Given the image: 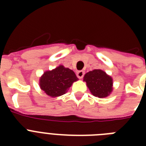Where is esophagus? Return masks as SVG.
Returning <instances> with one entry per match:
<instances>
[{
    "instance_id": "1",
    "label": "esophagus",
    "mask_w": 146,
    "mask_h": 146,
    "mask_svg": "<svg viewBox=\"0 0 146 146\" xmlns=\"http://www.w3.org/2000/svg\"><path fill=\"white\" fill-rule=\"evenodd\" d=\"M84 74H85L84 71H82V70H80V71H78V72H76V76H77V77L79 78V79H82V78L83 77Z\"/></svg>"
}]
</instances>
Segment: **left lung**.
Returning a JSON list of instances; mask_svg holds the SVG:
<instances>
[{"instance_id": "left-lung-1", "label": "left lung", "mask_w": 146, "mask_h": 146, "mask_svg": "<svg viewBox=\"0 0 146 146\" xmlns=\"http://www.w3.org/2000/svg\"><path fill=\"white\" fill-rule=\"evenodd\" d=\"M83 81L94 96L105 98L113 90L112 78L102 70H94L85 74Z\"/></svg>"}]
</instances>
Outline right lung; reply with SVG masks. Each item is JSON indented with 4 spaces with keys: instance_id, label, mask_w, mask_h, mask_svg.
Listing matches in <instances>:
<instances>
[{
    "instance_id": "1",
    "label": "right lung",
    "mask_w": 146,
    "mask_h": 146,
    "mask_svg": "<svg viewBox=\"0 0 146 146\" xmlns=\"http://www.w3.org/2000/svg\"><path fill=\"white\" fill-rule=\"evenodd\" d=\"M75 73L72 70L60 65L52 70L44 72L39 80L40 88L50 97L63 96L73 82L77 81Z\"/></svg>"
}]
</instances>
